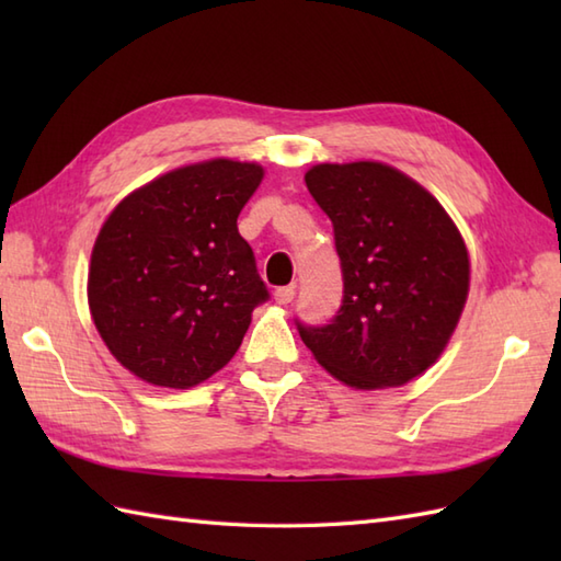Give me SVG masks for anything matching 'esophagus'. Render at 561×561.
<instances>
[{
    "mask_svg": "<svg viewBox=\"0 0 561 561\" xmlns=\"http://www.w3.org/2000/svg\"><path fill=\"white\" fill-rule=\"evenodd\" d=\"M294 296H296L294 287H279L277 291H274V301H277L279 306H287L294 301Z\"/></svg>",
    "mask_w": 561,
    "mask_h": 561,
    "instance_id": "obj_1",
    "label": "esophagus"
}]
</instances>
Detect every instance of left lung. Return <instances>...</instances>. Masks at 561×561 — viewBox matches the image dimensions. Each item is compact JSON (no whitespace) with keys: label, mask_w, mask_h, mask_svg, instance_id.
I'll list each match as a JSON object with an SVG mask.
<instances>
[{"label":"left lung","mask_w":561,"mask_h":561,"mask_svg":"<svg viewBox=\"0 0 561 561\" xmlns=\"http://www.w3.org/2000/svg\"><path fill=\"white\" fill-rule=\"evenodd\" d=\"M342 265L325 328L299 325L316 362L354 390L400 388L444 354L470 291V255L444 205L380 161L316 163L304 175Z\"/></svg>","instance_id":"left-lung-1"}]
</instances>
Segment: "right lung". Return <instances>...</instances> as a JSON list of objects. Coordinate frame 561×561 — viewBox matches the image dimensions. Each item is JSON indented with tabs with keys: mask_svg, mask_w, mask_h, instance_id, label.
I'll use <instances>...</instances> for the list:
<instances>
[{
	"mask_svg": "<svg viewBox=\"0 0 561 561\" xmlns=\"http://www.w3.org/2000/svg\"><path fill=\"white\" fill-rule=\"evenodd\" d=\"M265 169L207 159L181 165L117 202L89 262V311L129 374L187 390L233 359L267 299L238 214Z\"/></svg>",
	"mask_w": 561,
	"mask_h": 561,
	"instance_id": "right-lung-1",
	"label": "right lung"
}]
</instances>
